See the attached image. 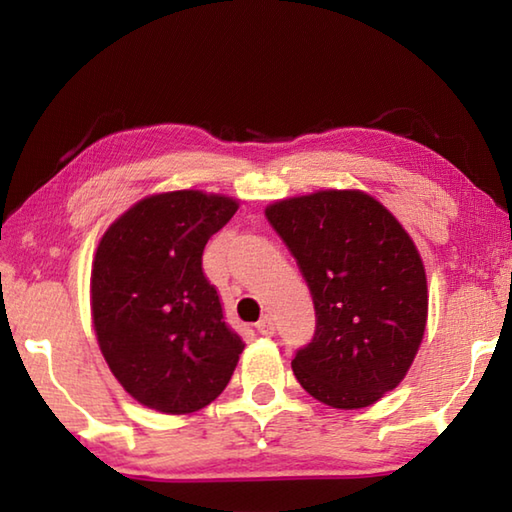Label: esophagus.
<instances>
[{
  "label": "esophagus",
  "mask_w": 512,
  "mask_h": 512,
  "mask_svg": "<svg viewBox=\"0 0 512 512\" xmlns=\"http://www.w3.org/2000/svg\"><path fill=\"white\" fill-rule=\"evenodd\" d=\"M255 329L262 336H273L275 334V323H273V318H268V316H264V318H259L257 320V325H255Z\"/></svg>",
  "instance_id": "obj_1"
}]
</instances>
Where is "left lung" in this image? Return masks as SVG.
Returning <instances> with one entry per match:
<instances>
[{"label":"left lung","mask_w":512,"mask_h":512,"mask_svg":"<svg viewBox=\"0 0 512 512\" xmlns=\"http://www.w3.org/2000/svg\"><path fill=\"white\" fill-rule=\"evenodd\" d=\"M266 219L311 291L316 329L291 361L309 395L361 409L393 391L427 325V277L411 237L363 192L289 198Z\"/></svg>","instance_id":"8db88e82"}]
</instances>
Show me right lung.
Here are the masks:
<instances>
[{
  "mask_svg": "<svg viewBox=\"0 0 512 512\" xmlns=\"http://www.w3.org/2000/svg\"><path fill=\"white\" fill-rule=\"evenodd\" d=\"M237 203L203 192L144 198L110 225L92 264V318L112 375L160 413L223 393L244 350L203 273L207 239Z\"/></svg>",
  "mask_w": 512,
  "mask_h": 512,
  "instance_id": "1",
  "label": "right lung"
}]
</instances>
